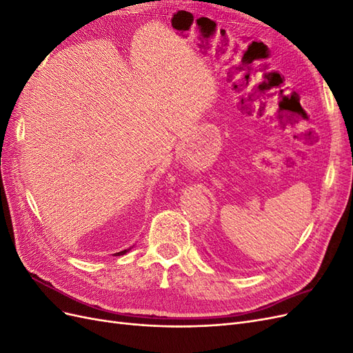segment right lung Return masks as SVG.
Listing matches in <instances>:
<instances>
[{"label": "right lung", "instance_id": "right-lung-1", "mask_svg": "<svg viewBox=\"0 0 353 353\" xmlns=\"http://www.w3.org/2000/svg\"><path fill=\"white\" fill-rule=\"evenodd\" d=\"M128 250L130 249H126V250H122V252H117V253H114V256H122V254H125Z\"/></svg>", "mask_w": 353, "mask_h": 353}]
</instances>
